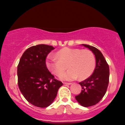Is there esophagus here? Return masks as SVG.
I'll return each mask as SVG.
<instances>
[{
  "label": "esophagus",
  "mask_w": 125,
  "mask_h": 125,
  "mask_svg": "<svg viewBox=\"0 0 125 125\" xmlns=\"http://www.w3.org/2000/svg\"><path fill=\"white\" fill-rule=\"evenodd\" d=\"M72 84L71 83H63L64 86H68V85H70V84Z\"/></svg>",
  "instance_id": "esophagus-1"
}]
</instances>
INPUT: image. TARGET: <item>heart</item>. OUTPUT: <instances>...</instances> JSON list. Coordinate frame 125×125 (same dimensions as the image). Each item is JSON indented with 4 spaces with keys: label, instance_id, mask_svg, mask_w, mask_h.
Returning a JSON list of instances; mask_svg holds the SVG:
<instances>
[{
    "label": "heart",
    "instance_id": "b5f03b06",
    "mask_svg": "<svg viewBox=\"0 0 125 125\" xmlns=\"http://www.w3.org/2000/svg\"><path fill=\"white\" fill-rule=\"evenodd\" d=\"M56 56L58 60L52 55H48L46 66L52 73L59 76L67 65L70 70L60 77L63 81H73L78 77L80 79H85L92 74L96 67L95 57L89 50L64 48L57 52Z\"/></svg>",
    "mask_w": 125,
    "mask_h": 125
}]
</instances>
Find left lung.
Returning a JSON list of instances; mask_svg holds the SVG:
<instances>
[{"instance_id": "left-lung-1", "label": "left lung", "mask_w": 125, "mask_h": 125, "mask_svg": "<svg viewBox=\"0 0 125 125\" xmlns=\"http://www.w3.org/2000/svg\"><path fill=\"white\" fill-rule=\"evenodd\" d=\"M82 45L90 49L94 54L96 67L89 78L79 83L82 90L75 98L81 105L89 107L97 104L106 92L109 79V67L99 50L87 44Z\"/></svg>"}]
</instances>
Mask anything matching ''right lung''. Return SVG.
Returning a JSON list of instances; mask_svg holds the SVG:
<instances>
[{"instance_id": "obj_1", "label": "right lung", "mask_w": 125, "mask_h": 125, "mask_svg": "<svg viewBox=\"0 0 125 125\" xmlns=\"http://www.w3.org/2000/svg\"><path fill=\"white\" fill-rule=\"evenodd\" d=\"M54 49L43 44L31 46L23 53L18 66L19 88L26 99L35 106H49L63 85L46 66L47 55Z\"/></svg>"}]
</instances>
